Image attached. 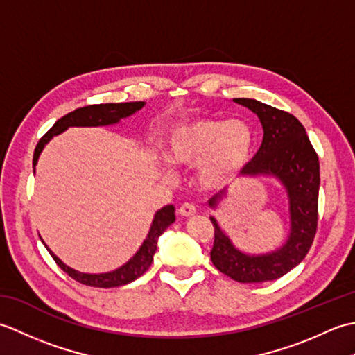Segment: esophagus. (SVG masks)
<instances>
[{
	"label": "esophagus",
	"instance_id": "obj_1",
	"mask_svg": "<svg viewBox=\"0 0 355 355\" xmlns=\"http://www.w3.org/2000/svg\"><path fill=\"white\" fill-rule=\"evenodd\" d=\"M195 212H197V210H195V206L191 205V202H184V205H182L178 209V214L184 218H189V216L195 215Z\"/></svg>",
	"mask_w": 355,
	"mask_h": 355
}]
</instances>
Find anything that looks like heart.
<instances>
[{
    "label": "heart",
    "instance_id": "1",
    "mask_svg": "<svg viewBox=\"0 0 355 355\" xmlns=\"http://www.w3.org/2000/svg\"><path fill=\"white\" fill-rule=\"evenodd\" d=\"M166 158L175 166L197 168L200 184L220 189L245 169L252 158L253 132L239 119L205 117L173 128L164 145ZM168 178L172 171L164 169Z\"/></svg>",
    "mask_w": 355,
    "mask_h": 355
}]
</instances>
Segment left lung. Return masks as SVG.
Returning <instances> with one entry per match:
<instances>
[{"label": "left lung", "instance_id": "1", "mask_svg": "<svg viewBox=\"0 0 355 355\" xmlns=\"http://www.w3.org/2000/svg\"><path fill=\"white\" fill-rule=\"evenodd\" d=\"M259 117L263 137L244 177L270 175L281 182L288 197L290 233L285 244L275 252L248 254L238 250L214 216L215 241L210 259L214 266L243 284L275 281L288 273L310 252L318 230V201L320 186L319 157L308 139L304 125L290 112L277 110L254 99H233ZM225 198V189L210 198L215 209Z\"/></svg>", "mask_w": 355, "mask_h": 355}]
</instances>
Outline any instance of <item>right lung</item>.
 Wrapping results in <instances>:
<instances>
[{
	"label": "right lung",
	"mask_w": 355,
	"mask_h": 355,
	"mask_svg": "<svg viewBox=\"0 0 355 355\" xmlns=\"http://www.w3.org/2000/svg\"><path fill=\"white\" fill-rule=\"evenodd\" d=\"M143 107H145V102L101 103V105H88V107H82L69 112V114L64 116L62 119H59L58 122L51 126V130L47 131V134H44V137L37 141V145L35 148V154H33V166H36L37 158H40L44 146L47 145L55 135L69 130L70 126L114 125V123H119L122 119L132 116L134 112H137ZM173 212H175V207L172 205L164 206L158 210L154 216L153 224H150L148 236L145 241H143L139 252L135 253L132 258L125 263V266L116 268L114 271H110V273H99V275L80 273V271L65 266V263L59 259L47 245L45 244L44 245L58 266L61 267L70 277H73L74 281L88 286H97V288H112V286L126 285L135 281L137 277H140L149 268L150 263H153L154 253L157 250L158 236H160L162 233L168 229L173 221H175V214Z\"/></svg>",
	"instance_id": "obj_1"
}]
</instances>
